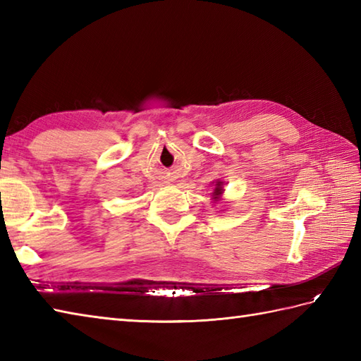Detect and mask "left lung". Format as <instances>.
Returning a JSON list of instances; mask_svg holds the SVG:
<instances>
[{
	"instance_id": "obj_1",
	"label": "left lung",
	"mask_w": 361,
	"mask_h": 361,
	"mask_svg": "<svg viewBox=\"0 0 361 361\" xmlns=\"http://www.w3.org/2000/svg\"><path fill=\"white\" fill-rule=\"evenodd\" d=\"M221 185H224V183H221V181H217L216 190H214V198H219V195L221 194V190H224V188H221Z\"/></svg>"
}]
</instances>
